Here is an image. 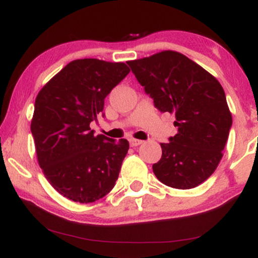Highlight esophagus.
I'll return each instance as SVG.
<instances>
[{"label": "esophagus", "mask_w": 258, "mask_h": 258, "mask_svg": "<svg viewBox=\"0 0 258 258\" xmlns=\"http://www.w3.org/2000/svg\"><path fill=\"white\" fill-rule=\"evenodd\" d=\"M143 140H139V139H131L130 140V145L132 146V148H136V146H138L140 144H143Z\"/></svg>", "instance_id": "1"}]
</instances>
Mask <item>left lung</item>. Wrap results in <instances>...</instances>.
I'll use <instances>...</instances> for the list:
<instances>
[{"mask_svg": "<svg viewBox=\"0 0 258 258\" xmlns=\"http://www.w3.org/2000/svg\"><path fill=\"white\" fill-rule=\"evenodd\" d=\"M127 64L162 113H174L177 135L161 143L152 165L162 183L190 189L206 181L223 157L232 126L221 84L184 54L162 51Z\"/></svg>", "mask_w": 258, "mask_h": 258, "instance_id": "1", "label": "left lung"}]
</instances>
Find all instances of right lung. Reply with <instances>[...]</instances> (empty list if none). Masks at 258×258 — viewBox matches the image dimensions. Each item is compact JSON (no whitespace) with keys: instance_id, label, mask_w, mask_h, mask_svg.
Wrapping results in <instances>:
<instances>
[{"instance_id":"obj_1","label":"right lung","mask_w":258,"mask_h":258,"mask_svg":"<svg viewBox=\"0 0 258 258\" xmlns=\"http://www.w3.org/2000/svg\"><path fill=\"white\" fill-rule=\"evenodd\" d=\"M128 73L125 63L76 59L35 99L31 131L39 165L52 187L69 200L89 204L115 185L128 142L94 136L90 122L102 114L106 96Z\"/></svg>"}]
</instances>
